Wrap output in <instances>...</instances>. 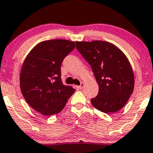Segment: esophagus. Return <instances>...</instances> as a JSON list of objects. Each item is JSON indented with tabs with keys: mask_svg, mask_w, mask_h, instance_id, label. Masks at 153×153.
Wrapping results in <instances>:
<instances>
[{
	"mask_svg": "<svg viewBox=\"0 0 153 153\" xmlns=\"http://www.w3.org/2000/svg\"><path fill=\"white\" fill-rule=\"evenodd\" d=\"M84 85H85L84 82H81V84H80V85L78 86V88H79V89H82V88H83V87H84Z\"/></svg>",
	"mask_w": 153,
	"mask_h": 153,
	"instance_id": "obj_1",
	"label": "esophagus"
}]
</instances>
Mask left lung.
<instances>
[{"label": "left lung", "mask_w": 153, "mask_h": 153, "mask_svg": "<svg viewBox=\"0 0 153 153\" xmlns=\"http://www.w3.org/2000/svg\"><path fill=\"white\" fill-rule=\"evenodd\" d=\"M75 43L78 51L91 66L99 85L98 94L91 99L93 106L105 113L118 111L129 100L135 85L128 58L109 42L93 40Z\"/></svg>", "instance_id": "obj_1"}]
</instances>
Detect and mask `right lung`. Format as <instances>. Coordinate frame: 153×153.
I'll return each instance as SVG.
<instances>
[{"label": "right lung", "instance_id": "add662e5", "mask_svg": "<svg viewBox=\"0 0 153 153\" xmlns=\"http://www.w3.org/2000/svg\"><path fill=\"white\" fill-rule=\"evenodd\" d=\"M68 40L40 42L28 53L20 74V87L27 104L44 115L60 113L75 90L62 84L60 67L75 48Z\"/></svg>", "mask_w": 153, "mask_h": 153}]
</instances>
